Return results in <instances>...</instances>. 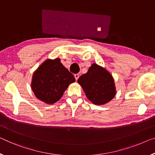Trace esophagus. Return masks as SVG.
Listing matches in <instances>:
<instances>
[{
  "mask_svg": "<svg viewBox=\"0 0 155 155\" xmlns=\"http://www.w3.org/2000/svg\"><path fill=\"white\" fill-rule=\"evenodd\" d=\"M74 76H75V80H78V78H79V77H80V74H78V73H77V74H75V75H74Z\"/></svg>",
  "mask_w": 155,
  "mask_h": 155,
  "instance_id": "esophagus-1",
  "label": "esophagus"
}]
</instances>
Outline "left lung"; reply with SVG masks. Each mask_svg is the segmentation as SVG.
<instances>
[{"label": "left lung", "instance_id": "8db88e82", "mask_svg": "<svg viewBox=\"0 0 155 155\" xmlns=\"http://www.w3.org/2000/svg\"><path fill=\"white\" fill-rule=\"evenodd\" d=\"M78 82L92 103L102 105L112 100L116 94L114 80L105 68L92 64L87 73L78 78Z\"/></svg>", "mask_w": 155, "mask_h": 155}]
</instances>
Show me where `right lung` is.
<instances>
[{"label":"right lung","instance_id":"obj_1","mask_svg":"<svg viewBox=\"0 0 155 155\" xmlns=\"http://www.w3.org/2000/svg\"><path fill=\"white\" fill-rule=\"evenodd\" d=\"M75 81L74 76L64 67L60 59H48L35 71L31 88L38 99L52 104L62 97L69 84Z\"/></svg>","mask_w":155,"mask_h":155}]
</instances>
